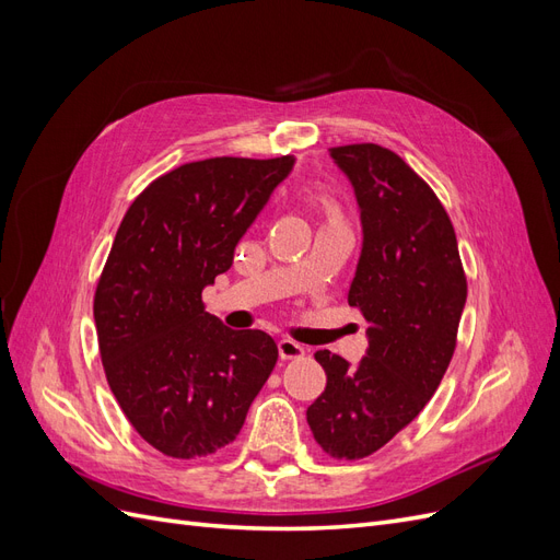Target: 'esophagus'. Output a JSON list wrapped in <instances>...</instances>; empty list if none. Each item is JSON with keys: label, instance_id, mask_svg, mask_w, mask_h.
<instances>
[{"label": "esophagus", "instance_id": "obj_1", "mask_svg": "<svg viewBox=\"0 0 560 560\" xmlns=\"http://www.w3.org/2000/svg\"><path fill=\"white\" fill-rule=\"evenodd\" d=\"M278 352H280L282 360H299V358H303V354H306V348H303L296 341H292V338H280Z\"/></svg>", "mask_w": 560, "mask_h": 560}]
</instances>
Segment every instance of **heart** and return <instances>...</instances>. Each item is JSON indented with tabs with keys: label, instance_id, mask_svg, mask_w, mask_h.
<instances>
[{
	"label": "heart",
	"instance_id": "obj_1",
	"mask_svg": "<svg viewBox=\"0 0 560 560\" xmlns=\"http://www.w3.org/2000/svg\"><path fill=\"white\" fill-rule=\"evenodd\" d=\"M317 200H319L322 212L327 214V219H343V206H341V200H338L336 191L329 189V186H319Z\"/></svg>",
	"mask_w": 560,
	"mask_h": 560
}]
</instances>
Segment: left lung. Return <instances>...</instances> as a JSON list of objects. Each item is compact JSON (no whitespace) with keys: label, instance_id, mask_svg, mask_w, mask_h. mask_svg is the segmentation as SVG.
Segmentation results:
<instances>
[{"label":"left lung","instance_id":"8db88e82","mask_svg":"<svg viewBox=\"0 0 560 560\" xmlns=\"http://www.w3.org/2000/svg\"><path fill=\"white\" fill-rule=\"evenodd\" d=\"M362 210L364 247L348 303L369 322L358 366L317 350L327 387L306 411L315 442L336 460H362L418 418L457 343L467 276L442 200L381 144L331 147Z\"/></svg>","mask_w":560,"mask_h":560}]
</instances>
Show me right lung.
Listing matches in <instances>:
<instances>
[{"mask_svg":"<svg viewBox=\"0 0 560 560\" xmlns=\"http://www.w3.org/2000/svg\"><path fill=\"white\" fill-rule=\"evenodd\" d=\"M292 165L184 163L151 182L116 231L93 299L100 358L135 432L167 457L196 460L231 444L278 362L273 338L224 327L200 294L231 268Z\"/></svg>","mask_w":560,"mask_h":560,"instance_id":"add662e5","label":"right lung"}]
</instances>
